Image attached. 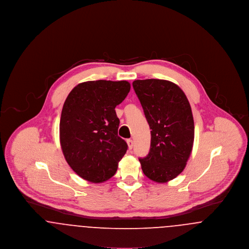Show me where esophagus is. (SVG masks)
Returning <instances> with one entry per match:
<instances>
[{"label":"esophagus","mask_w":249,"mask_h":249,"mask_svg":"<svg viewBox=\"0 0 249 249\" xmlns=\"http://www.w3.org/2000/svg\"><path fill=\"white\" fill-rule=\"evenodd\" d=\"M127 143H128L129 149L131 150V149H132V147H133V142H132V140H131V139H128V140H127Z\"/></svg>","instance_id":"34e87169"}]
</instances>
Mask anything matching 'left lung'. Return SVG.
<instances>
[{"mask_svg": "<svg viewBox=\"0 0 249 249\" xmlns=\"http://www.w3.org/2000/svg\"><path fill=\"white\" fill-rule=\"evenodd\" d=\"M151 130L149 153L140 158L145 177L166 183L185 169L192 151L194 121L189 100L173 82L162 79L132 83Z\"/></svg>", "mask_w": 249, "mask_h": 249, "instance_id": "left-lung-1", "label": "left lung"}]
</instances>
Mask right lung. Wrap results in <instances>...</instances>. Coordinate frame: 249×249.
<instances>
[{"instance_id":"1","label":"right lung","mask_w":249,"mask_h":249,"mask_svg":"<svg viewBox=\"0 0 249 249\" xmlns=\"http://www.w3.org/2000/svg\"><path fill=\"white\" fill-rule=\"evenodd\" d=\"M128 81L78 84L67 96L59 122L62 153L72 171L92 183L112 178L128 144L118 135L115 108L130 92Z\"/></svg>"}]
</instances>
